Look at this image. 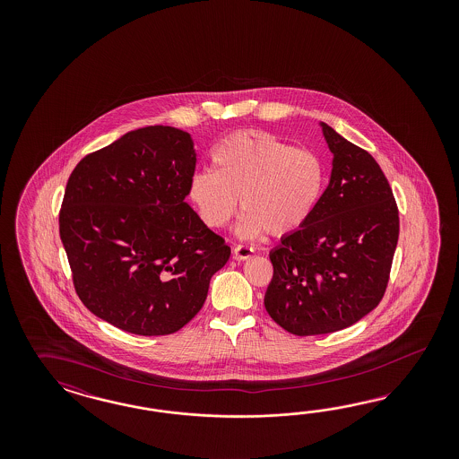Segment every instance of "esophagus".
<instances>
[{"mask_svg": "<svg viewBox=\"0 0 459 459\" xmlns=\"http://www.w3.org/2000/svg\"><path fill=\"white\" fill-rule=\"evenodd\" d=\"M252 254H254V249L247 247V246H236L232 250V255L237 261H246V259H249Z\"/></svg>", "mask_w": 459, "mask_h": 459, "instance_id": "34e87169", "label": "esophagus"}]
</instances>
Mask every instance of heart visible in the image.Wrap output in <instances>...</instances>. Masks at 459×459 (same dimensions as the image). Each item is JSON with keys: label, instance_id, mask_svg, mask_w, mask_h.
Segmentation results:
<instances>
[{"label": "heart", "instance_id": "1", "mask_svg": "<svg viewBox=\"0 0 459 459\" xmlns=\"http://www.w3.org/2000/svg\"><path fill=\"white\" fill-rule=\"evenodd\" d=\"M213 168L195 171L188 198L212 229L234 217L238 198V236L264 230L282 236L299 229L320 200L325 169L320 158L263 131H238L221 141L212 153Z\"/></svg>", "mask_w": 459, "mask_h": 459}]
</instances>
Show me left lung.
Wrapping results in <instances>:
<instances>
[{"label": "left lung", "instance_id": "1", "mask_svg": "<svg viewBox=\"0 0 459 459\" xmlns=\"http://www.w3.org/2000/svg\"><path fill=\"white\" fill-rule=\"evenodd\" d=\"M332 177L311 217L269 259L264 306L298 336L333 333L380 303L399 240V210L374 156L320 123Z\"/></svg>", "mask_w": 459, "mask_h": 459}]
</instances>
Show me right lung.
<instances>
[{
    "label": "right lung",
    "instance_id": "right-lung-1",
    "mask_svg": "<svg viewBox=\"0 0 459 459\" xmlns=\"http://www.w3.org/2000/svg\"><path fill=\"white\" fill-rule=\"evenodd\" d=\"M194 139L171 126L129 131L74 168L58 215L75 291L127 333L178 332L230 257L186 202Z\"/></svg>",
    "mask_w": 459,
    "mask_h": 459
}]
</instances>
